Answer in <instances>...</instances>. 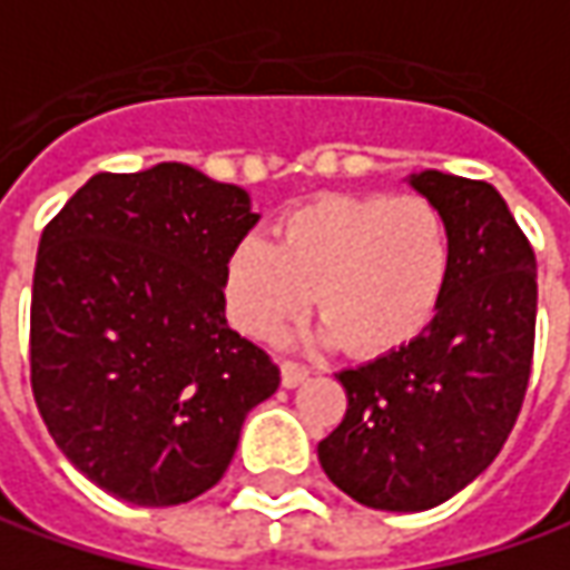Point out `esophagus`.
Instances as JSON below:
<instances>
[{
	"mask_svg": "<svg viewBox=\"0 0 570 570\" xmlns=\"http://www.w3.org/2000/svg\"><path fill=\"white\" fill-rule=\"evenodd\" d=\"M312 376L309 366H303V363H289V360H284L281 363V383H284V389H296L299 383H306Z\"/></svg>",
	"mask_w": 570,
	"mask_h": 570,
	"instance_id": "esophagus-1",
	"label": "esophagus"
}]
</instances>
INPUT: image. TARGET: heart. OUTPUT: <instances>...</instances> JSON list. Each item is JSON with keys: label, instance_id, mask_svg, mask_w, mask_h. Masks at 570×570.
<instances>
[{"label": "heart", "instance_id": "1", "mask_svg": "<svg viewBox=\"0 0 570 570\" xmlns=\"http://www.w3.org/2000/svg\"><path fill=\"white\" fill-rule=\"evenodd\" d=\"M450 271L453 233L433 200L328 194L289 213L274 242L242 238L226 258L223 296L255 337L299 318L312 296L328 337L383 354L431 325Z\"/></svg>", "mask_w": 570, "mask_h": 570}]
</instances>
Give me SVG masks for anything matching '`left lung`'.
<instances>
[{"label": "left lung", "mask_w": 570, "mask_h": 570, "mask_svg": "<svg viewBox=\"0 0 570 570\" xmlns=\"http://www.w3.org/2000/svg\"><path fill=\"white\" fill-rule=\"evenodd\" d=\"M450 219L453 271L414 341L337 380L347 414L318 462L347 498L417 513L450 501L501 453L530 383L535 255L488 181L424 168L405 178Z\"/></svg>", "instance_id": "1"}]
</instances>
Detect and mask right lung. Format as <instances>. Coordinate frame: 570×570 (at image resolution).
Listing matches in <instances>:
<instances>
[{"label": "right lung", "mask_w": 570, "mask_h": 570, "mask_svg": "<svg viewBox=\"0 0 570 570\" xmlns=\"http://www.w3.org/2000/svg\"><path fill=\"white\" fill-rule=\"evenodd\" d=\"M258 219L248 190L159 161L88 178L40 236L35 402L62 456L127 504L213 488L281 385L226 322V258Z\"/></svg>", "instance_id": "obj_1"}]
</instances>
